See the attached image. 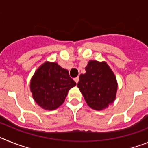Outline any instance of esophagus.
Here are the masks:
<instances>
[{
    "label": "esophagus",
    "instance_id": "1",
    "mask_svg": "<svg viewBox=\"0 0 148 148\" xmlns=\"http://www.w3.org/2000/svg\"><path fill=\"white\" fill-rule=\"evenodd\" d=\"M74 81H75V83H78V77H77V78H74Z\"/></svg>",
    "mask_w": 148,
    "mask_h": 148
}]
</instances>
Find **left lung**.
<instances>
[{
	"mask_svg": "<svg viewBox=\"0 0 148 148\" xmlns=\"http://www.w3.org/2000/svg\"><path fill=\"white\" fill-rule=\"evenodd\" d=\"M81 74L77 87L87 105L95 110H102L114 102L118 83L113 70L105 61L90 60Z\"/></svg>",
	"mask_w": 148,
	"mask_h": 148,
	"instance_id": "1",
	"label": "left lung"
}]
</instances>
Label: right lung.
I'll use <instances>...</instances> for the list:
<instances>
[{
    "instance_id": "1",
    "label": "right lung",
    "mask_w": 148,
    "mask_h": 148,
    "mask_svg": "<svg viewBox=\"0 0 148 148\" xmlns=\"http://www.w3.org/2000/svg\"><path fill=\"white\" fill-rule=\"evenodd\" d=\"M75 85L67 70L58 63L46 61L35 72L29 87L38 105L46 110H53L64 103L69 90Z\"/></svg>"
}]
</instances>
